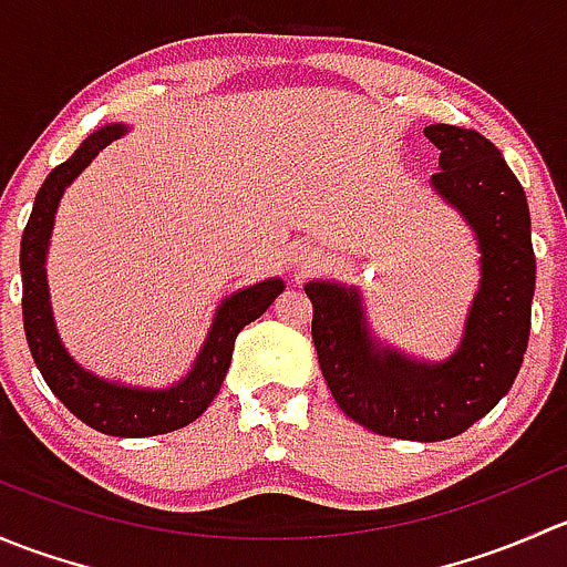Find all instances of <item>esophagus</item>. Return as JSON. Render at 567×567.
<instances>
[{"instance_id":"1","label":"esophagus","mask_w":567,"mask_h":567,"mask_svg":"<svg viewBox=\"0 0 567 567\" xmlns=\"http://www.w3.org/2000/svg\"><path fill=\"white\" fill-rule=\"evenodd\" d=\"M312 262V249L310 247H296V255H293V266L299 268H307Z\"/></svg>"}]
</instances>
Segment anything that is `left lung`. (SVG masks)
Instances as JSON below:
<instances>
[{
    "mask_svg": "<svg viewBox=\"0 0 567 567\" xmlns=\"http://www.w3.org/2000/svg\"><path fill=\"white\" fill-rule=\"evenodd\" d=\"M431 186L474 233L480 285L458 348L447 359L411 357L370 329L357 285L312 279V340L337 405L373 433L442 442L483 420L516 381L529 340L535 251L527 194L483 134L433 123Z\"/></svg>",
    "mask_w": 567,
    "mask_h": 567,
    "instance_id": "1",
    "label": "left lung"
}]
</instances>
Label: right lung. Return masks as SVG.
Returning <instances> with one entry per match:
<instances>
[{
    "instance_id": "add662e5",
    "label": "right lung",
    "mask_w": 567,
    "mask_h": 567,
    "mask_svg": "<svg viewBox=\"0 0 567 567\" xmlns=\"http://www.w3.org/2000/svg\"><path fill=\"white\" fill-rule=\"evenodd\" d=\"M123 134H128L125 123L101 125L76 147L68 162L51 169L40 186L30 221L21 236V285H24L21 312H24V331L32 359L56 400L65 403V409L76 414L84 425L95 427L106 436L142 439L177 431L208 409L230 370L238 331L271 307V301L285 290V282L279 277H271L225 296L221 305L216 307L197 359L175 384H125V381H112L82 368L68 353L65 342L60 340V331H56L49 277H45V257H49L51 230H54L56 208H60L65 188L90 167V162L106 145H112Z\"/></svg>"
}]
</instances>
